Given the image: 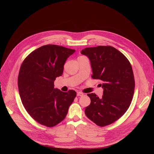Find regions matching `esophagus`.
Returning <instances> with one entry per match:
<instances>
[{"instance_id":"obj_1","label":"esophagus","mask_w":154,"mask_h":154,"mask_svg":"<svg viewBox=\"0 0 154 154\" xmlns=\"http://www.w3.org/2000/svg\"><path fill=\"white\" fill-rule=\"evenodd\" d=\"M77 96H83V93H82L81 92H77Z\"/></svg>"}]
</instances>
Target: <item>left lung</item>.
<instances>
[{
	"label": "left lung",
	"instance_id": "8db88e82",
	"mask_svg": "<svg viewBox=\"0 0 154 154\" xmlns=\"http://www.w3.org/2000/svg\"><path fill=\"white\" fill-rule=\"evenodd\" d=\"M81 53L90 60L92 78L103 82L101 98L94 93L87 94L91 104L86 107L85 115L100 127L112 124L126 112L133 98L135 80L131 64L112 46L87 48Z\"/></svg>",
	"mask_w": 154,
	"mask_h": 154
}]
</instances>
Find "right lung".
<instances>
[{"mask_svg": "<svg viewBox=\"0 0 154 154\" xmlns=\"http://www.w3.org/2000/svg\"><path fill=\"white\" fill-rule=\"evenodd\" d=\"M75 50L45 45L32 51L22 62L18 77L22 103L36 122L53 127L63 121L76 92L54 88L56 78L62 76L63 66Z\"/></svg>", "mask_w": 154, "mask_h": 154, "instance_id": "right-lung-1", "label": "right lung"}]
</instances>
